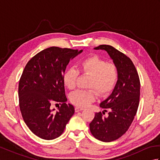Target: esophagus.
Segmentation results:
<instances>
[{
    "instance_id": "1",
    "label": "esophagus",
    "mask_w": 160,
    "mask_h": 160,
    "mask_svg": "<svg viewBox=\"0 0 160 160\" xmlns=\"http://www.w3.org/2000/svg\"><path fill=\"white\" fill-rule=\"evenodd\" d=\"M84 110V108H82V107H76V108H75V111L76 112H79V111H81Z\"/></svg>"
}]
</instances>
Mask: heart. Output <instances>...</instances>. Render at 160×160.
<instances>
[{
    "label": "heart",
    "mask_w": 160,
    "mask_h": 160,
    "mask_svg": "<svg viewBox=\"0 0 160 160\" xmlns=\"http://www.w3.org/2000/svg\"><path fill=\"white\" fill-rule=\"evenodd\" d=\"M81 74L90 76L88 89L78 90L70 96V101L79 107H84L96 100L97 94L105 96L113 90L119 79V69L113 62H107L98 56H92L81 60L78 70L69 68L63 74V82L69 90L76 87L77 80Z\"/></svg>",
    "instance_id": "obj_1"
}]
</instances>
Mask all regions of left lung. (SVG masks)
Masks as SVG:
<instances>
[{"label": "left lung", "instance_id": "left-lung-1", "mask_svg": "<svg viewBox=\"0 0 160 160\" xmlns=\"http://www.w3.org/2000/svg\"><path fill=\"white\" fill-rule=\"evenodd\" d=\"M96 49L107 51L119 69V79L111 96L102 102L100 107L108 112L104 117L96 113L89 124L94 138L109 142L122 137L130 127L140 103V81L133 62L123 53L111 45H101Z\"/></svg>", "mask_w": 160, "mask_h": 160}]
</instances>
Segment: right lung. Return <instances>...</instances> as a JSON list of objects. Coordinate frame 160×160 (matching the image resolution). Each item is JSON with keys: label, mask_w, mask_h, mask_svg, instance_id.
I'll return each mask as SVG.
<instances>
[{"label": "right lung", "mask_w": 160, "mask_h": 160, "mask_svg": "<svg viewBox=\"0 0 160 160\" xmlns=\"http://www.w3.org/2000/svg\"><path fill=\"white\" fill-rule=\"evenodd\" d=\"M82 50L51 47L32 57L24 69L18 84L19 107L24 122L33 134L53 140L64 132L74 114L67 104L63 74L70 59ZM61 104L54 112L52 103Z\"/></svg>", "instance_id": "1"}]
</instances>
